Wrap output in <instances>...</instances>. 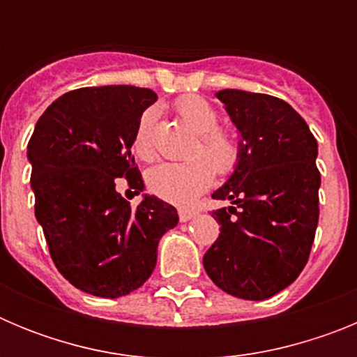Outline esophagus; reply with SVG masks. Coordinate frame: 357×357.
Returning <instances> with one entry per match:
<instances>
[{"instance_id":"esophagus-1","label":"esophagus","mask_w":357,"mask_h":357,"mask_svg":"<svg viewBox=\"0 0 357 357\" xmlns=\"http://www.w3.org/2000/svg\"><path fill=\"white\" fill-rule=\"evenodd\" d=\"M193 216H197V211H193V209L178 211V218H181V222H189V220H191Z\"/></svg>"}]
</instances>
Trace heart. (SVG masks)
Masks as SVG:
<instances>
[{"instance_id": "b5f03b06", "label": "heart", "mask_w": 357, "mask_h": 357, "mask_svg": "<svg viewBox=\"0 0 357 357\" xmlns=\"http://www.w3.org/2000/svg\"><path fill=\"white\" fill-rule=\"evenodd\" d=\"M178 118L197 139L189 146L185 162H164L148 172V189L155 197L176 206H189L213 184V175L220 178L234 175L243 151L232 132L220 128V114L207 100L184 96L175 103ZM155 107L141 114L135 127L134 150L143 160L155 159L153 128L157 123Z\"/></svg>"}]
</instances>
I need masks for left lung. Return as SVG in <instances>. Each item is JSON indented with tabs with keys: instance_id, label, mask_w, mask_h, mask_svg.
I'll return each mask as SVG.
<instances>
[{
	"instance_id": "left-lung-1",
	"label": "left lung",
	"mask_w": 357,
	"mask_h": 357,
	"mask_svg": "<svg viewBox=\"0 0 357 357\" xmlns=\"http://www.w3.org/2000/svg\"><path fill=\"white\" fill-rule=\"evenodd\" d=\"M241 134V162L214 200H232L213 213L222 229L204 255L218 288L245 301H264L301 275L318 225V144L291 105L261 93L223 89Z\"/></svg>"
}]
</instances>
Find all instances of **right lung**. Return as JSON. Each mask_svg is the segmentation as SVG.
<instances>
[{
  "label": "right lung",
  "instance_id": "add662e5",
  "mask_svg": "<svg viewBox=\"0 0 357 357\" xmlns=\"http://www.w3.org/2000/svg\"><path fill=\"white\" fill-rule=\"evenodd\" d=\"M155 100L134 85L75 89L44 110L28 143L36 218L50 255L89 295L118 298L141 288L155 268L159 239L178 223L175 207L157 197L132 209L116 191L121 176L143 191L132 144Z\"/></svg>",
  "mask_w": 357,
  "mask_h": 357
}]
</instances>
